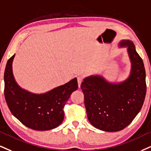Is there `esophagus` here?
Masks as SVG:
<instances>
[{"instance_id":"1","label":"esophagus","mask_w":151,"mask_h":151,"mask_svg":"<svg viewBox=\"0 0 151 151\" xmlns=\"http://www.w3.org/2000/svg\"><path fill=\"white\" fill-rule=\"evenodd\" d=\"M77 80H78V86L80 87H81V83L83 81V78L82 77V76H78V77H77Z\"/></svg>"}]
</instances>
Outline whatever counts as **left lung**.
<instances>
[{
    "instance_id": "left-lung-1",
    "label": "left lung",
    "mask_w": 151,
    "mask_h": 151,
    "mask_svg": "<svg viewBox=\"0 0 151 151\" xmlns=\"http://www.w3.org/2000/svg\"><path fill=\"white\" fill-rule=\"evenodd\" d=\"M131 61L129 76L119 83H111L100 76L85 78L81 88L84 94L87 118L97 129L118 132L132 122L141 111L146 93V70L133 42L123 40Z\"/></svg>"
}]
</instances>
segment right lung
Segmentation results:
<instances>
[{
    "label": "right lung",
    "mask_w": 151,
    "mask_h": 151,
    "mask_svg": "<svg viewBox=\"0 0 151 151\" xmlns=\"http://www.w3.org/2000/svg\"><path fill=\"white\" fill-rule=\"evenodd\" d=\"M15 55L7 61L4 73V94L11 113L27 127L45 131L58 127L64 118V107L78 87L74 78L66 84L44 94H33L19 86L12 73Z\"/></svg>",
    "instance_id": "obj_1"
}]
</instances>
